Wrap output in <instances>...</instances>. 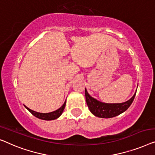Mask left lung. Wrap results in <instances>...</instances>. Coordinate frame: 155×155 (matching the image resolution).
Returning <instances> with one entry per match:
<instances>
[{
	"label": "left lung",
	"mask_w": 155,
	"mask_h": 155,
	"mask_svg": "<svg viewBox=\"0 0 155 155\" xmlns=\"http://www.w3.org/2000/svg\"><path fill=\"white\" fill-rule=\"evenodd\" d=\"M136 94V91L131 98L122 103H105L91 96L85 88L86 100L89 110L93 115L100 118H112L124 112L132 104Z\"/></svg>",
	"instance_id": "8db88e82"
}]
</instances>
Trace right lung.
<instances>
[{"mask_svg":"<svg viewBox=\"0 0 155 155\" xmlns=\"http://www.w3.org/2000/svg\"><path fill=\"white\" fill-rule=\"evenodd\" d=\"M65 105H66V100H65V102H64V104H62V107H60L58 110L54 111V112H49V113L37 112H35V111H34V110H31V109L28 108L27 106L25 105V107L32 114L34 115V116L37 117V118H38L40 119H43V120L51 121V120H54V119H58L61 116V114H62L63 110H64V109L65 107Z\"/></svg>","mask_w":155,"mask_h":155,"instance_id":"right-lung-1","label":"right lung"}]
</instances>
